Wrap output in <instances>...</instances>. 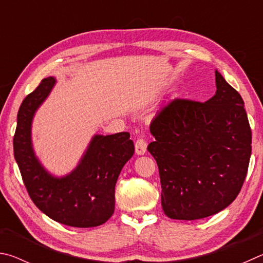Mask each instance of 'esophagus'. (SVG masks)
<instances>
[{
  "label": "esophagus",
  "mask_w": 263,
  "mask_h": 263,
  "mask_svg": "<svg viewBox=\"0 0 263 263\" xmlns=\"http://www.w3.org/2000/svg\"><path fill=\"white\" fill-rule=\"evenodd\" d=\"M146 146H148L146 141L143 139V137H140V139L135 142L136 154L137 155H144L145 151H146Z\"/></svg>",
  "instance_id": "esophagus-1"
}]
</instances>
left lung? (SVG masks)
<instances>
[{"instance_id": "obj_1", "label": "left lung", "mask_w": 263, "mask_h": 263, "mask_svg": "<svg viewBox=\"0 0 263 263\" xmlns=\"http://www.w3.org/2000/svg\"><path fill=\"white\" fill-rule=\"evenodd\" d=\"M216 93L205 103L177 98L150 123L148 151L158 165L162 206L172 219L219 213L236 200L252 153L243 100L218 71Z\"/></svg>"}]
</instances>
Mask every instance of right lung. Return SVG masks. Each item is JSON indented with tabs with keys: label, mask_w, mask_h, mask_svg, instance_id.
<instances>
[{
	"label": "right lung",
	"mask_w": 263,
	"mask_h": 263,
	"mask_svg": "<svg viewBox=\"0 0 263 263\" xmlns=\"http://www.w3.org/2000/svg\"><path fill=\"white\" fill-rule=\"evenodd\" d=\"M54 84L55 78H45L23 100L13 136V155L31 200L44 214L68 227H98L114 213L115 183L123 165L134 155V143L127 132L96 135L70 174L50 176L32 149L31 123Z\"/></svg>",
	"instance_id": "obj_1"
}]
</instances>
